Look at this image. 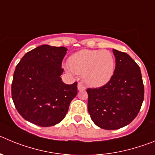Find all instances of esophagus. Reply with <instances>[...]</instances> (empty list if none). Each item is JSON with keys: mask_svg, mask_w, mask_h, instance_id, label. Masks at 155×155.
I'll return each instance as SVG.
<instances>
[{"mask_svg": "<svg viewBox=\"0 0 155 155\" xmlns=\"http://www.w3.org/2000/svg\"><path fill=\"white\" fill-rule=\"evenodd\" d=\"M78 91H84L85 89H86V87H85V86L81 83V82H80V83H78Z\"/></svg>", "mask_w": 155, "mask_h": 155, "instance_id": "34e87169", "label": "esophagus"}]
</instances>
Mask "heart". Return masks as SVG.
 Wrapping results in <instances>:
<instances>
[{"label": "heart", "mask_w": 155, "mask_h": 155, "mask_svg": "<svg viewBox=\"0 0 155 155\" xmlns=\"http://www.w3.org/2000/svg\"><path fill=\"white\" fill-rule=\"evenodd\" d=\"M68 66L72 72L83 76L87 84L100 87L111 78L115 61L107 50H81L70 57Z\"/></svg>", "instance_id": "b5f03b06"}]
</instances>
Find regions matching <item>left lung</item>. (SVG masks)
<instances>
[{"instance_id":"1","label":"left lung","mask_w":155,"mask_h":155,"mask_svg":"<svg viewBox=\"0 0 155 155\" xmlns=\"http://www.w3.org/2000/svg\"><path fill=\"white\" fill-rule=\"evenodd\" d=\"M115 69L106 84L87 88V109L99 127L116 130L127 125L140 110L144 88L140 69L127 54L113 49Z\"/></svg>"}]
</instances>
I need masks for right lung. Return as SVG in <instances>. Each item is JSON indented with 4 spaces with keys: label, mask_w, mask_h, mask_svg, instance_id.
Returning a JSON list of instances; mask_svg holds the SVG:
<instances>
[{
    "label": "right lung",
    "mask_w": 155,
    "mask_h": 155,
    "mask_svg": "<svg viewBox=\"0 0 155 155\" xmlns=\"http://www.w3.org/2000/svg\"><path fill=\"white\" fill-rule=\"evenodd\" d=\"M67 51L64 47L41 45L25 54L16 66L11 96L18 113L32 124H58L76 97L78 83L66 84L61 78Z\"/></svg>",
    "instance_id": "1"
}]
</instances>
